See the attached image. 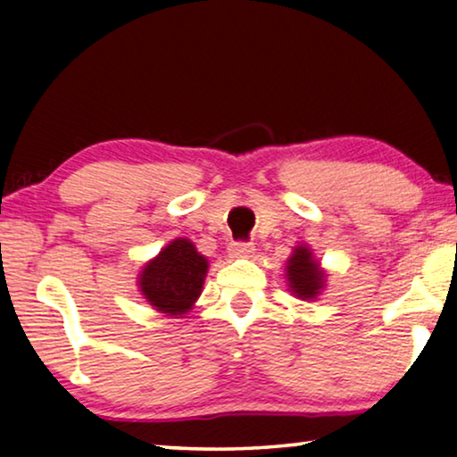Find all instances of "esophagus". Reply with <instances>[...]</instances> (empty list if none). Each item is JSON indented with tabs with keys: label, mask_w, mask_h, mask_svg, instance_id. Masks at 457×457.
<instances>
[{
	"label": "esophagus",
	"mask_w": 457,
	"mask_h": 457,
	"mask_svg": "<svg viewBox=\"0 0 457 457\" xmlns=\"http://www.w3.org/2000/svg\"><path fill=\"white\" fill-rule=\"evenodd\" d=\"M228 250L231 256H236V259H246V256L253 254L254 246H253V242H231Z\"/></svg>",
	"instance_id": "obj_1"
}]
</instances>
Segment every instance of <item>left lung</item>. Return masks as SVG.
I'll return each instance as SVG.
<instances>
[{
  "instance_id": "1",
  "label": "left lung",
  "mask_w": 457,
  "mask_h": 457,
  "mask_svg": "<svg viewBox=\"0 0 457 457\" xmlns=\"http://www.w3.org/2000/svg\"><path fill=\"white\" fill-rule=\"evenodd\" d=\"M287 271V286H290V292L298 295L302 300H312L323 292L325 287V273L323 269L319 267V262L314 261L311 248L295 246L290 259H287L286 265Z\"/></svg>"
}]
</instances>
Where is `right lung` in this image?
Instances as JSON below:
<instances>
[{
    "label": "right lung",
    "instance_id": "right-lung-1",
    "mask_svg": "<svg viewBox=\"0 0 457 457\" xmlns=\"http://www.w3.org/2000/svg\"><path fill=\"white\" fill-rule=\"evenodd\" d=\"M207 271V256L198 253L190 240L178 237L143 267L138 287L155 311L179 317L195 306L203 292Z\"/></svg>",
    "mask_w": 457,
    "mask_h": 457
}]
</instances>
